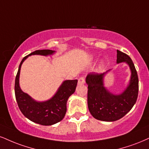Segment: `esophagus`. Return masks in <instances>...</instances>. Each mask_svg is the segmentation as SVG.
<instances>
[{
  "instance_id": "obj_1",
  "label": "esophagus",
  "mask_w": 149,
  "mask_h": 149,
  "mask_svg": "<svg viewBox=\"0 0 149 149\" xmlns=\"http://www.w3.org/2000/svg\"><path fill=\"white\" fill-rule=\"evenodd\" d=\"M85 82V78H84V77H80V78H79V79H78V85H84Z\"/></svg>"
}]
</instances>
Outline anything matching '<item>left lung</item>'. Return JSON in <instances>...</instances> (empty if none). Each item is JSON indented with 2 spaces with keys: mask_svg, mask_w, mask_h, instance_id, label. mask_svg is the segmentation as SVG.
I'll use <instances>...</instances> for the list:
<instances>
[{
  "mask_svg": "<svg viewBox=\"0 0 149 149\" xmlns=\"http://www.w3.org/2000/svg\"><path fill=\"white\" fill-rule=\"evenodd\" d=\"M116 63L128 65L131 75L126 88L119 94H113L105 87L104 78L107 73H89L86 77L88 85L87 104L89 112L95 119L103 121H114L124 116L137 101L139 80L135 65L130 57L117 50Z\"/></svg>",
  "mask_w": 149,
  "mask_h": 149,
  "instance_id": "left-lung-1",
  "label": "left lung"
}]
</instances>
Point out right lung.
<instances>
[{"label": "right lung", "mask_w": 149, "mask_h": 149, "mask_svg": "<svg viewBox=\"0 0 149 149\" xmlns=\"http://www.w3.org/2000/svg\"><path fill=\"white\" fill-rule=\"evenodd\" d=\"M55 53V51L52 50H38L23 57L15 79L14 91L16 100L21 112L30 121L43 126H51L63 119L67 112L68 98L75 92L78 80H64L50 99L45 101H37L21 90L19 85L21 67L23 62L31 55L49 56Z\"/></svg>", "instance_id": "right-lung-1"}]
</instances>
